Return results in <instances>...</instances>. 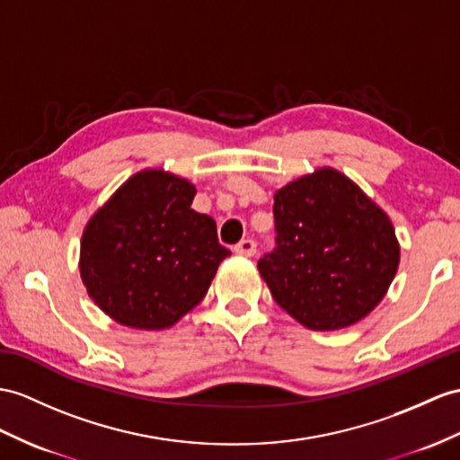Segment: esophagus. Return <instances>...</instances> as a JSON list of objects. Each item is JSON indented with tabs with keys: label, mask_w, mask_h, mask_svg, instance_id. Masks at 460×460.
Segmentation results:
<instances>
[{
	"label": "esophagus",
	"mask_w": 460,
	"mask_h": 460,
	"mask_svg": "<svg viewBox=\"0 0 460 460\" xmlns=\"http://www.w3.org/2000/svg\"><path fill=\"white\" fill-rule=\"evenodd\" d=\"M234 252H236L238 255H243V257H252L257 252V245L253 240H242L236 248H234Z\"/></svg>",
	"instance_id": "esophagus-1"
}]
</instances>
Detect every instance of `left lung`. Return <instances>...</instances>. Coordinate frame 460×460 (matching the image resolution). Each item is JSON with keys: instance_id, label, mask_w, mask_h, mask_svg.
<instances>
[{"instance_id": "obj_1", "label": "left lung", "mask_w": 460, "mask_h": 460, "mask_svg": "<svg viewBox=\"0 0 460 460\" xmlns=\"http://www.w3.org/2000/svg\"><path fill=\"white\" fill-rule=\"evenodd\" d=\"M273 199L277 248L257 269L277 305L314 332L349 328L371 314L400 263L386 212L328 165Z\"/></svg>"}]
</instances>
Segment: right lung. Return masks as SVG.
Returning <instances> with one entry per match:
<instances>
[{
    "label": "right lung",
    "instance_id": "right-lung-1",
    "mask_svg": "<svg viewBox=\"0 0 460 460\" xmlns=\"http://www.w3.org/2000/svg\"><path fill=\"white\" fill-rule=\"evenodd\" d=\"M185 177L146 167L87 220L80 275L87 295L120 326L160 332L191 312L230 252L217 222L193 210Z\"/></svg>",
    "mask_w": 460,
    "mask_h": 460
}]
</instances>
